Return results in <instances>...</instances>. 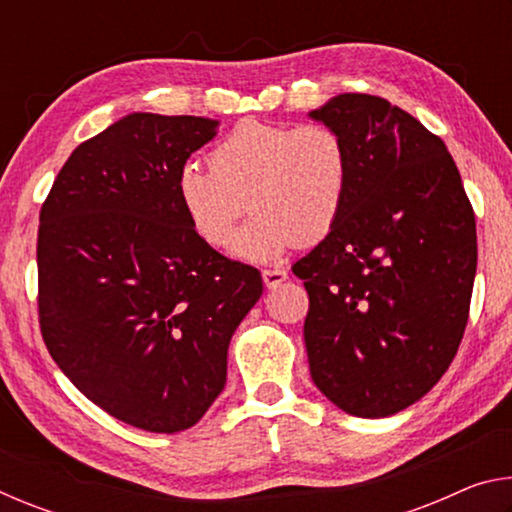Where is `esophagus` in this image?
Instances as JSON below:
<instances>
[{
    "label": "esophagus",
    "instance_id": "obj_1",
    "mask_svg": "<svg viewBox=\"0 0 512 512\" xmlns=\"http://www.w3.org/2000/svg\"><path fill=\"white\" fill-rule=\"evenodd\" d=\"M264 277V287L266 289H277L282 282H287V271H282V268H264L262 271Z\"/></svg>",
    "mask_w": 512,
    "mask_h": 512
}]
</instances>
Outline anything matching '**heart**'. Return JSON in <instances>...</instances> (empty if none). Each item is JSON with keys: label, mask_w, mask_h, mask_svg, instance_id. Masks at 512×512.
Masks as SVG:
<instances>
[{"label": "heart", "mask_w": 512, "mask_h": 512, "mask_svg": "<svg viewBox=\"0 0 512 512\" xmlns=\"http://www.w3.org/2000/svg\"><path fill=\"white\" fill-rule=\"evenodd\" d=\"M207 167L180 169V205L212 248L228 246L244 212H255L235 241V253L250 262L325 239L350 187L348 144L325 124L244 119L210 151Z\"/></svg>", "instance_id": "b5f03b06"}]
</instances>
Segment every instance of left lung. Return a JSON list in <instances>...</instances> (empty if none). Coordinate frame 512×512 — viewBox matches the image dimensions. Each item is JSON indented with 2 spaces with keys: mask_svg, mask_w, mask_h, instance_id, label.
Here are the masks:
<instances>
[{
  "mask_svg": "<svg viewBox=\"0 0 512 512\" xmlns=\"http://www.w3.org/2000/svg\"><path fill=\"white\" fill-rule=\"evenodd\" d=\"M311 119L339 131L350 187L334 230L293 264L318 391L357 418L427 395L470 318L476 223L445 142L372 94H339Z\"/></svg>",
  "mask_w": 512,
  "mask_h": 512,
  "instance_id": "1",
  "label": "left lung"
}]
</instances>
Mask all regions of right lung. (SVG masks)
<instances>
[{"label": "right lung", "mask_w": 512, "mask_h": 512, "mask_svg": "<svg viewBox=\"0 0 512 512\" xmlns=\"http://www.w3.org/2000/svg\"><path fill=\"white\" fill-rule=\"evenodd\" d=\"M219 121L133 112L76 146L38 228V320L51 359L112 418L185 431L225 386L228 345L262 296L257 268L196 235L178 173Z\"/></svg>", "instance_id": "1"}]
</instances>
